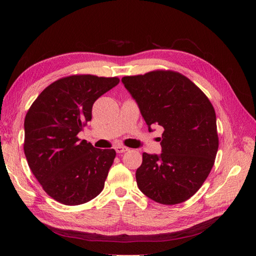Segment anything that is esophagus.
Returning a JSON list of instances; mask_svg holds the SVG:
<instances>
[{
	"instance_id": "esophagus-1",
	"label": "esophagus",
	"mask_w": 256,
	"mask_h": 256,
	"mask_svg": "<svg viewBox=\"0 0 256 256\" xmlns=\"http://www.w3.org/2000/svg\"><path fill=\"white\" fill-rule=\"evenodd\" d=\"M116 153H118V154H121V153H125V152L126 150H128V148H124V146H122V145H116Z\"/></svg>"
}]
</instances>
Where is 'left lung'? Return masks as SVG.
<instances>
[{"label": "left lung", "mask_w": 256, "mask_h": 256, "mask_svg": "<svg viewBox=\"0 0 256 256\" xmlns=\"http://www.w3.org/2000/svg\"><path fill=\"white\" fill-rule=\"evenodd\" d=\"M122 84L148 126L160 125L162 153H143L135 177L145 196L162 204L184 202L198 192L219 148L214 108L192 81L170 70L128 76Z\"/></svg>", "instance_id": "left-lung-1"}]
</instances>
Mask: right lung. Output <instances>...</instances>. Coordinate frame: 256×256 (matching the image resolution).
<instances>
[{"instance_id":"obj_1","label":"right lung","mask_w":256,"mask_h":256,"mask_svg":"<svg viewBox=\"0 0 256 256\" xmlns=\"http://www.w3.org/2000/svg\"><path fill=\"white\" fill-rule=\"evenodd\" d=\"M118 82L116 77L69 76L48 86L27 112V162L42 189L58 202L82 204L104 187L116 150L96 148L77 135L91 121L96 100Z\"/></svg>"}]
</instances>
